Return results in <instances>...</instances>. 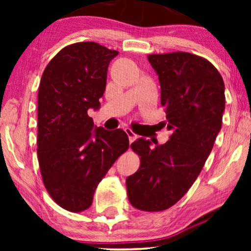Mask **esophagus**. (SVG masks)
<instances>
[{
  "instance_id": "obj_1",
  "label": "esophagus",
  "mask_w": 251,
  "mask_h": 251,
  "mask_svg": "<svg viewBox=\"0 0 251 251\" xmlns=\"http://www.w3.org/2000/svg\"><path fill=\"white\" fill-rule=\"evenodd\" d=\"M126 135H128V137H129V142L130 143H132L133 140L137 138V135L130 128H126Z\"/></svg>"
}]
</instances>
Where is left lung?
<instances>
[{
  "mask_svg": "<svg viewBox=\"0 0 251 251\" xmlns=\"http://www.w3.org/2000/svg\"><path fill=\"white\" fill-rule=\"evenodd\" d=\"M147 59L159 76L164 126L171 136L161 145L143 137L131 144L142 161L126 183L133 207L161 211L184 197L211 153L222 129L225 85L214 65L195 54H151Z\"/></svg>",
  "mask_w": 251,
  "mask_h": 251,
  "instance_id": "left-lung-1",
  "label": "left lung"
}]
</instances>
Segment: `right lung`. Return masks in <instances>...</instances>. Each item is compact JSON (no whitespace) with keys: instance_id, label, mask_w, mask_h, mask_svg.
<instances>
[{"instance_id":"1","label":"right lung","mask_w":251,"mask_h":251,"mask_svg":"<svg viewBox=\"0 0 251 251\" xmlns=\"http://www.w3.org/2000/svg\"><path fill=\"white\" fill-rule=\"evenodd\" d=\"M118 51L95 42L59 51L41 77L37 96V157L48 193L68 211L88 209L99 181L129 147L122 129L96 126L108 65Z\"/></svg>"}]
</instances>
